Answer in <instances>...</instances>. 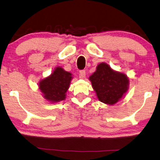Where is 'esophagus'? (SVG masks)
<instances>
[{"mask_svg": "<svg viewBox=\"0 0 160 160\" xmlns=\"http://www.w3.org/2000/svg\"><path fill=\"white\" fill-rule=\"evenodd\" d=\"M85 70H80V78H85Z\"/></svg>", "mask_w": 160, "mask_h": 160, "instance_id": "34e87169", "label": "esophagus"}]
</instances>
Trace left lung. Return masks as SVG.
I'll return each mask as SVG.
<instances>
[{
    "instance_id": "left-lung-1",
    "label": "left lung",
    "mask_w": 160,
    "mask_h": 160,
    "mask_svg": "<svg viewBox=\"0 0 160 160\" xmlns=\"http://www.w3.org/2000/svg\"><path fill=\"white\" fill-rule=\"evenodd\" d=\"M89 80L99 101L108 105H114L120 101L129 85V80L125 74L116 72L105 62L97 66Z\"/></svg>"
}]
</instances>
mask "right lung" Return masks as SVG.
<instances>
[{
	"mask_svg": "<svg viewBox=\"0 0 160 160\" xmlns=\"http://www.w3.org/2000/svg\"><path fill=\"white\" fill-rule=\"evenodd\" d=\"M72 79V73L57 67L49 77L40 80L39 87L43 97L51 103L65 100Z\"/></svg>",
	"mask_w": 160,
	"mask_h": 160,
	"instance_id": "obj_1",
	"label": "right lung"
}]
</instances>
